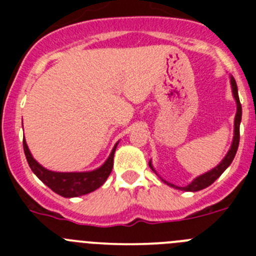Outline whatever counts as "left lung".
Returning <instances> with one entry per match:
<instances>
[{"label":"left lung","instance_id":"1","mask_svg":"<svg viewBox=\"0 0 256 256\" xmlns=\"http://www.w3.org/2000/svg\"><path fill=\"white\" fill-rule=\"evenodd\" d=\"M230 86H232V92H234V100H236L237 104V112H236V118H234V141H232V144H230V151L227 152V155L224 156V159L222 160L219 162V165H216V168L209 170L208 173L202 174V176H198V178L192 180L190 184L184 187H178V186H174L172 183L166 182V180H162V182L169 184V186L174 187V188H178V190H183V191H191V192H196V191H200V190H204L206 187H209L212 183L216 182L219 177H220V174L226 170L230 165V162H234V155L237 152V148H238V144H240V123H241V116H242V108H241V102H240V98H238V91H237V84H236V80H234V76H230ZM150 165V168L155 172V169L152 168V165H151V160L148 162ZM156 173V172H155Z\"/></svg>","mask_w":256,"mask_h":256}]
</instances>
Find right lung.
Instances as JSON below:
<instances>
[{"instance_id": "right-lung-1", "label": "right lung", "mask_w": 256, "mask_h": 256, "mask_svg": "<svg viewBox=\"0 0 256 256\" xmlns=\"http://www.w3.org/2000/svg\"><path fill=\"white\" fill-rule=\"evenodd\" d=\"M118 144L112 148V154L100 168L91 172H70V173H61V172H52L44 168L37 160L32 156L26 140H22V148L26 154V162L33 170V173L40 178L42 182L48 186L58 195L64 198H78L94 192L101 187L108 180L114 165V152Z\"/></svg>"}]
</instances>
